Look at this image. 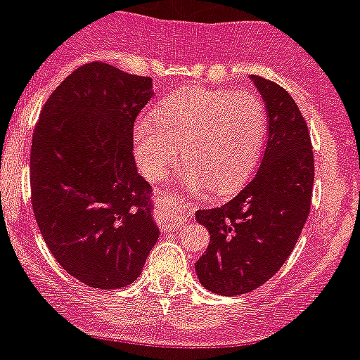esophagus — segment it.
I'll use <instances>...</instances> for the list:
<instances>
[{"mask_svg":"<svg viewBox=\"0 0 360 360\" xmlns=\"http://www.w3.org/2000/svg\"><path fill=\"white\" fill-rule=\"evenodd\" d=\"M159 201L165 206V219H167L168 228L183 226L186 221H188L190 215L195 210V205L179 195V193H162V198H159Z\"/></svg>","mask_w":360,"mask_h":360,"instance_id":"34e87169","label":"esophagus"}]
</instances>
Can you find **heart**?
<instances>
[{"mask_svg": "<svg viewBox=\"0 0 360 360\" xmlns=\"http://www.w3.org/2000/svg\"><path fill=\"white\" fill-rule=\"evenodd\" d=\"M266 136V110L254 92L184 89L134 127V150L148 179L167 176L183 148L186 184L230 193L254 172Z\"/></svg>", "mask_w": 360, "mask_h": 360, "instance_id": "1", "label": "heart"}]
</instances>
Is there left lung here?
Wrapping results in <instances>:
<instances>
[{
    "instance_id": "obj_1",
    "label": "left lung",
    "mask_w": 360,
    "mask_h": 360,
    "mask_svg": "<svg viewBox=\"0 0 360 360\" xmlns=\"http://www.w3.org/2000/svg\"><path fill=\"white\" fill-rule=\"evenodd\" d=\"M252 79L268 110L261 167L226 205L195 212L210 232L195 271L206 290L226 297L257 290L279 271L301 236L314 190V150L299 106L274 81Z\"/></svg>"
}]
</instances>
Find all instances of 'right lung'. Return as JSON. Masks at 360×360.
<instances>
[{"instance_id": "1", "label": "right lung", "mask_w": 360, "mask_h": 360, "mask_svg": "<svg viewBox=\"0 0 360 360\" xmlns=\"http://www.w3.org/2000/svg\"><path fill=\"white\" fill-rule=\"evenodd\" d=\"M152 96L150 77L94 61L59 83L34 128V217L59 266L90 288L134 283L158 243L134 159V123Z\"/></svg>"}]
</instances>
